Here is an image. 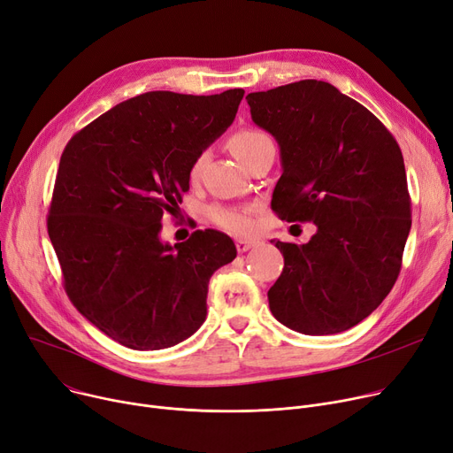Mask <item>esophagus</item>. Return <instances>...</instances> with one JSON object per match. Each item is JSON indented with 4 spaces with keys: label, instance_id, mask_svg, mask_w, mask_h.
Instances as JSON below:
<instances>
[{
    "label": "esophagus",
    "instance_id": "esophagus-1",
    "mask_svg": "<svg viewBox=\"0 0 453 453\" xmlns=\"http://www.w3.org/2000/svg\"><path fill=\"white\" fill-rule=\"evenodd\" d=\"M256 245V242H252V239H235V249L237 252H247L249 249H252Z\"/></svg>",
    "mask_w": 453,
    "mask_h": 453
}]
</instances>
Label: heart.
<instances>
[{
  "label": "heart",
  "instance_id": "1",
  "mask_svg": "<svg viewBox=\"0 0 453 453\" xmlns=\"http://www.w3.org/2000/svg\"><path fill=\"white\" fill-rule=\"evenodd\" d=\"M265 141H269L267 137L263 135L259 131L254 129H243L232 135L226 142L228 151L237 158L239 163L245 165L247 158L257 150L259 144H263ZM201 165H203V158H196L190 166V179H197L199 172H201ZM208 216L211 219V223H216L218 226H221L226 232L232 234H245L250 228V218L247 216V211L239 210V208H230V206H211Z\"/></svg>",
  "mask_w": 453,
  "mask_h": 453
}]
</instances>
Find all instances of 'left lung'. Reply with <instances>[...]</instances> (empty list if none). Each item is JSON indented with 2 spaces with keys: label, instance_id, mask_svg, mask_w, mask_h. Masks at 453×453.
<instances>
[{
  "label": "left lung",
  "instance_id": "8db88e82",
  "mask_svg": "<svg viewBox=\"0 0 453 453\" xmlns=\"http://www.w3.org/2000/svg\"><path fill=\"white\" fill-rule=\"evenodd\" d=\"M256 126L280 146L273 210L311 221L309 243L273 242L285 267L269 307L292 331H348L373 312L401 273L411 228L404 158L386 126L322 80L247 96Z\"/></svg>",
  "mask_w": 453,
  "mask_h": 453
}]
</instances>
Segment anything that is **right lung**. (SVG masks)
<instances>
[{
  "instance_id": "add662e5",
  "label": "right lung",
  "mask_w": 453,
  "mask_h": 453,
  "mask_svg": "<svg viewBox=\"0 0 453 453\" xmlns=\"http://www.w3.org/2000/svg\"><path fill=\"white\" fill-rule=\"evenodd\" d=\"M243 89L150 91L117 104L67 142L47 218L69 300L115 342L157 351L206 318L208 281L237 250L218 230L161 242L190 166L234 122Z\"/></svg>"
}]
</instances>
